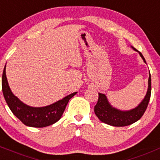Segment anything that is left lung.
<instances>
[{
    "label": "left lung",
    "mask_w": 160,
    "mask_h": 160,
    "mask_svg": "<svg viewBox=\"0 0 160 160\" xmlns=\"http://www.w3.org/2000/svg\"><path fill=\"white\" fill-rule=\"evenodd\" d=\"M132 48L136 51L139 52L132 46ZM144 62L146 63L144 56L141 52H139ZM151 74L149 72L148 78V92L146 93L144 98L141 101V102L130 110H120L117 108L112 107L109 102L107 96L104 94L98 93V99L96 105L95 106V114L98 117V118L101 122L107 124V125H112V126H127L131 125L134 122H137L139 119H141L143 114H144L148 105L149 100L151 97V92H152V84H151Z\"/></svg>",
    "instance_id": "8db88e82"
}]
</instances>
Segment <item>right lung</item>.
Returning a JSON list of instances; mask_svg holds the SVG:
<instances>
[{
  "instance_id": "right-lung-1",
  "label": "right lung",
  "mask_w": 160,
  "mask_h": 160,
  "mask_svg": "<svg viewBox=\"0 0 160 160\" xmlns=\"http://www.w3.org/2000/svg\"><path fill=\"white\" fill-rule=\"evenodd\" d=\"M5 66L2 74V92L4 99L13 114L27 126L42 128L54 124L62 118L70 98L77 93L70 94L61 100L46 107H30L21 102L12 92L6 77Z\"/></svg>"
}]
</instances>
